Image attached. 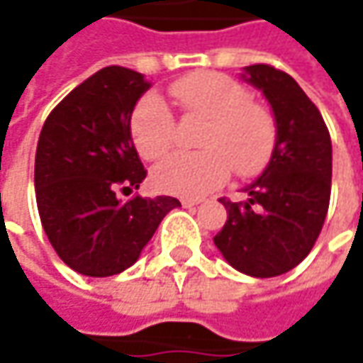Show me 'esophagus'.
<instances>
[{
	"label": "esophagus",
	"instance_id": "esophagus-1",
	"mask_svg": "<svg viewBox=\"0 0 363 363\" xmlns=\"http://www.w3.org/2000/svg\"><path fill=\"white\" fill-rule=\"evenodd\" d=\"M181 203H182V206H186V208H193V206L201 205L203 201H201V199H182Z\"/></svg>",
	"mask_w": 363,
	"mask_h": 363
}]
</instances>
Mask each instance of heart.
I'll use <instances>...</instances> for the list:
<instances>
[{
    "label": "heart",
    "instance_id": "obj_1",
    "mask_svg": "<svg viewBox=\"0 0 363 363\" xmlns=\"http://www.w3.org/2000/svg\"><path fill=\"white\" fill-rule=\"evenodd\" d=\"M170 94L189 112L208 116L201 150L164 158L152 172L158 191L203 196L227 181L231 167L251 174L265 167L277 140L275 118L251 100L243 84L217 72H194L170 86ZM132 138L140 157L160 158L174 144V114L158 94L144 96L132 114Z\"/></svg>",
    "mask_w": 363,
    "mask_h": 363
}]
</instances>
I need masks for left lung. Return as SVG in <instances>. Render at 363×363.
<instances>
[{
	"mask_svg": "<svg viewBox=\"0 0 363 363\" xmlns=\"http://www.w3.org/2000/svg\"><path fill=\"white\" fill-rule=\"evenodd\" d=\"M243 78L269 100L277 140L267 169L245 186L247 199H219L227 220L215 245L245 275L275 277L299 265L321 233L331 194V138L318 106L289 74L253 64Z\"/></svg>",
	"mask_w": 363,
	"mask_h": 363,
	"instance_id": "left-lung-1",
	"label": "left lung"
}]
</instances>
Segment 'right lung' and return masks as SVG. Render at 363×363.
Listing matches in <instances>:
<instances>
[{"mask_svg": "<svg viewBox=\"0 0 363 363\" xmlns=\"http://www.w3.org/2000/svg\"><path fill=\"white\" fill-rule=\"evenodd\" d=\"M148 88L143 74L108 66L44 122L33 170L38 211L57 257L82 275L110 277L130 267L164 215L181 206L174 196H116L146 179L130 118Z\"/></svg>", "mask_w": 363, "mask_h": 363, "instance_id": "1", "label": "right lung"}]
</instances>
